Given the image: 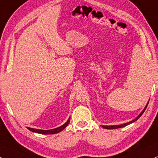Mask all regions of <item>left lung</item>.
I'll list each match as a JSON object with an SVG mask.
<instances>
[{
  "instance_id": "8db88e82",
  "label": "left lung",
  "mask_w": 158,
  "mask_h": 158,
  "mask_svg": "<svg viewBox=\"0 0 158 158\" xmlns=\"http://www.w3.org/2000/svg\"><path fill=\"white\" fill-rule=\"evenodd\" d=\"M148 103H149V102H148ZM148 103H147V106H146V107H145V108L143 109V110H142V112L141 113V114H140L139 116H137V117H136L135 119L134 120H133V121H131V122H127V123H125V124H120V125H111V126H102V127L103 128H106V129H117V128H121V127H125V126H127V125H128V124H131V123H133V122H135V121H137L138 119H139V118L141 117V116L142 114H143V112L145 111V110H146V108H147V106H148Z\"/></svg>"
}]
</instances>
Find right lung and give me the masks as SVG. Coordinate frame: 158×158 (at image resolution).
<instances>
[{
    "mask_svg": "<svg viewBox=\"0 0 158 158\" xmlns=\"http://www.w3.org/2000/svg\"><path fill=\"white\" fill-rule=\"evenodd\" d=\"M69 120L70 118H69V119L65 124H64L63 125L59 127L55 128V129H52V130H38V129H34V128H31V127H28V129L31 131L34 132V133H41V134H55V133H58L59 132H61V130H63L64 128L66 127L68 125V124L69 123Z\"/></svg>",
    "mask_w": 158,
    "mask_h": 158,
    "instance_id": "add662e5",
    "label": "right lung"
}]
</instances>
